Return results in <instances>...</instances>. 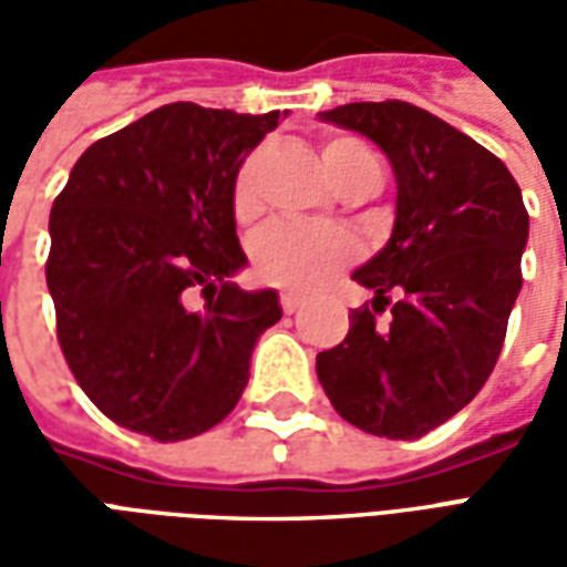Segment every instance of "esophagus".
I'll return each mask as SVG.
<instances>
[{"instance_id": "34e87169", "label": "esophagus", "mask_w": 567, "mask_h": 567, "mask_svg": "<svg viewBox=\"0 0 567 567\" xmlns=\"http://www.w3.org/2000/svg\"><path fill=\"white\" fill-rule=\"evenodd\" d=\"M279 307H282V312H297V309L303 307V297H297V295H282L279 297Z\"/></svg>"}]
</instances>
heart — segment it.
Returning <instances> with one entry per match:
<instances>
[{
  "label": "heart",
  "mask_w": 567,
  "mask_h": 567,
  "mask_svg": "<svg viewBox=\"0 0 567 567\" xmlns=\"http://www.w3.org/2000/svg\"><path fill=\"white\" fill-rule=\"evenodd\" d=\"M324 169L337 187L343 190L358 173L373 166V157L352 140H328L321 148ZM260 163L264 151H251L246 161L239 163L230 185V209L239 224L258 218L260 212ZM358 258L355 236L337 227H303V224L272 221L251 239V264L264 282L288 291H319L331 282L337 272H343Z\"/></svg>",
  "instance_id": "1"
}]
</instances>
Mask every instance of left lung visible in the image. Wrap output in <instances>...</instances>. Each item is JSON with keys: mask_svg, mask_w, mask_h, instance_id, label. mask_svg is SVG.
Wrapping results in <instances>:
<instances>
[{"mask_svg": "<svg viewBox=\"0 0 567 567\" xmlns=\"http://www.w3.org/2000/svg\"><path fill=\"white\" fill-rule=\"evenodd\" d=\"M321 121L389 154L398 215L389 246L352 276L373 303L349 312L346 340L319 352L316 373L346 422L416 440L471 404L498 361L523 288L528 212L492 151L419 105L349 103ZM385 306L393 316L380 326Z\"/></svg>", "mask_w": 567, "mask_h": 567, "instance_id": "8db88e82", "label": "left lung"}]
</instances>
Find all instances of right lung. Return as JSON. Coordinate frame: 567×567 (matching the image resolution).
<instances>
[{
	"label": "right lung",
	"mask_w": 567,
	"mask_h": 567,
	"mask_svg": "<svg viewBox=\"0 0 567 567\" xmlns=\"http://www.w3.org/2000/svg\"><path fill=\"white\" fill-rule=\"evenodd\" d=\"M276 124L279 112L161 105L93 142L56 194L44 264L56 340L115 425L173 443L243 398L251 349L282 309L276 291L230 282L246 267L230 185Z\"/></svg>",
	"instance_id": "add662e5"
}]
</instances>
